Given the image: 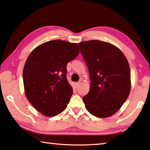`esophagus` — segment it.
Returning a JSON list of instances; mask_svg holds the SVG:
<instances>
[{"instance_id":"obj_1","label":"esophagus","mask_w":150,"mask_h":150,"mask_svg":"<svg viewBox=\"0 0 150 150\" xmlns=\"http://www.w3.org/2000/svg\"><path fill=\"white\" fill-rule=\"evenodd\" d=\"M80 84H81V81H79V82H77V83H75V85L76 87H78L80 85Z\"/></svg>"}]
</instances>
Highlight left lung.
<instances>
[{"label":"left lung","instance_id":"1","mask_svg":"<svg viewBox=\"0 0 150 150\" xmlns=\"http://www.w3.org/2000/svg\"><path fill=\"white\" fill-rule=\"evenodd\" d=\"M78 45L91 81L89 91L83 97L85 108L96 117H110L129 96L131 73L127 59L109 42L92 40Z\"/></svg>","mask_w":150,"mask_h":150}]
</instances>
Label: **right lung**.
Instances as JSON below:
<instances>
[{
    "label": "right lung",
    "instance_id": "add662e5",
    "mask_svg": "<svg viewBox=\"0 0 150 150\" xmlns=\"http://www.w3.org/2000/svg\"><path fill=\"white\" fill-rule=\"evenodd\" d=\"M79 53L77 43L54 40L29 54L23 69L25 95L38 111L53 117L65 110L73 94L67 79V65Z\"/></svg>",
    "mask_w": 150,
    "mask_h": 150
}]
</instances>
